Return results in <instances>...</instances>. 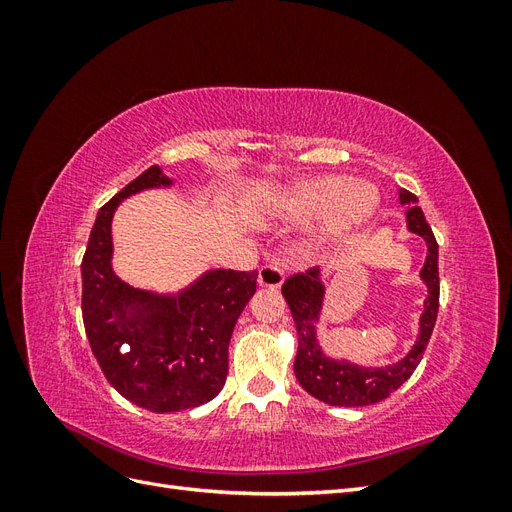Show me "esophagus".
<instances>
[{
  "label": "esophagus",
  "mask_w": 512,
  "mask_h": 512,
  "mask_svg": "<svg viewBox=\"0 0 512 512\" xmlns=\"http://www.w3.org/2000/svg\"><path fill=\"white\" fill-rule=\"evenodd\" d=\"M284 269L277 267L275 262H267V265H262L258 269V286L262 288H271V290H277L282 286L284 282Z\"/></svg>",
  "instance_id": "esophagus-1"
}]
</instances>
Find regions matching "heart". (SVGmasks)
<instances>
[{
  "label": "heart",
  "mask_w": 512,
  "mask_h": 512,
  "mask_svg": "<svg viewBox=\"0 0 512 512\" xmlns=\"http://www.w3.org/2000/svg\"><path fill=\"white\" fill-rule=\"evenodd\" d=\"M378 205L380 194L371 183L324 175L277 190L269 200V218L286 226H307L322 220L316 247L329 250L359 232L374 218Z\"/></svg>",
  "instance_id": "1"
}]
</instances>
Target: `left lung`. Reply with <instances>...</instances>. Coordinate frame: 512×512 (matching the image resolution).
<instances>
[{
	"label": "left lung",
	"instance_id": "1",
	"mask_svg": "<svg viewBox=\"0 0 512 512\" xmlns=\"http://www.w3.org/2000/svg\"><path fill=\"white\" fill-rule=\"evenodd\" d=\"M399 203L406 207L408 230L427 243V258L421 269V280L427 286V299L423 303V314L418 318L416 342L404 359L382 367H365L346 359L327 356L318 342L316 331V322L320 320L324 305V294H327L320 269L314 267L305 273L292 275L282 286V294L290 307L294 324H297L299 337L297 356H294V376H297L299 384L309 395L329 406L359 408L378 404V401L389 397L412 376V371L421 363L431 331L436 327L440 305L438 243L421 207L416 205L418 198L408 190H399Z\"/></svg>",
	"mask_w": 512,
	"mask_h": 512
}]
</instances>
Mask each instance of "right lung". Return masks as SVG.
Returning a JSON list of instances; mask_svg holds the SVG:
<instances>
[{"label":"right lung","instance_id":"1","mask_svg":"<svg viewBox=\"0 0 512 512\" xmlns=\"http://www.w3.org/2000/svg\"><path fill=\"white\" fill-rule=\"evenodd\" d=\"M173 179L147 168L98 211L83 256V322L106 380L138 408L179 412L222 391L228 344L256 292V271L211 269L175 294L126 284L113 271L111 224L123 198Z\"/></svg>","mask_w":512,"mask_h":512}]
</instances>
